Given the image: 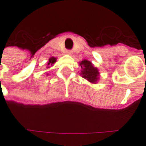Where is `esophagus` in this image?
I'll return each mask as SVG.
<instances>
[{
	"instance_id": "obj_1",
	"label": "esophagus",
	"mask_w": 146,
	"mask_h": 146,
	"mask_svg": "<svg viewBox=\"0 0 146 146\" xmlns=\"http://www.w3.org/2000/svg\"><path fill=\"white\" fill-rule=\"evenodd\" d=\"M65 53H66L67 55H69V56H71V55H72V52L70 51V50H67V51L65 52Z\"/></svg>"
}]
</instances>
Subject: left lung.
<instances>
[{
    "mask_svg": "<svg viewBox=\"0 0 146 146\" xmlns=\"http://www.w3.org/2000/svg\"><path fill=\"white\" fill-rule=\"evenodd\" d=\"M79 66L81 67L80 75L86 79L90 83L95 84L99 79L100 72L97 67L93 65V63L87 60H83V61L79 62Z\"/></svg>",
    "mask_w": 146,
    "mask_h": 146,
    "instance_id": "left-lung-1",
    "label": "left lung"
}]
</instances>
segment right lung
I'll use <instances>...</instances> for the list:
<instances>
[{"label": "right lung", "instance_id": "add662e5", "mask_svg": "<svg viewBox=\"0 0 146 146\" xmlns=\"http://www.w3.org/2000/svg\"><path fill=\"white\" fill-rule=\"evenodd\" d=\"M56 58H55V57H51V58L48 60V67H47V68L50 67V66L52 67V66H53V64L56 63Z\"/></svg>", "mask_w": 146, "mask_h": 146}]
</instances>
